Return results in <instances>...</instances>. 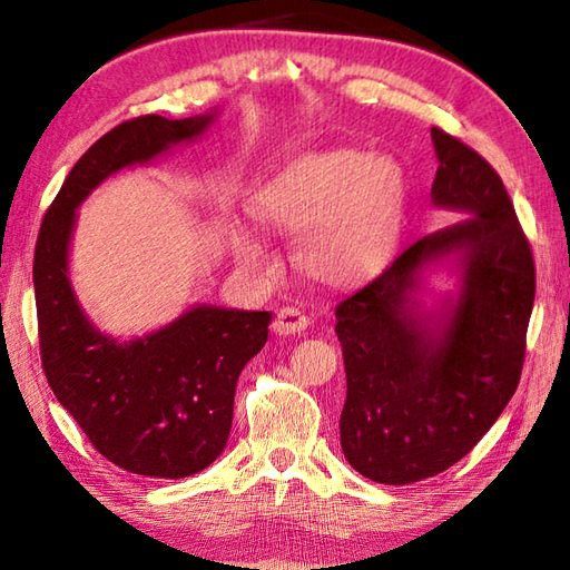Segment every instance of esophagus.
<instances>
[{"mask_svg": "<svg viewBox=\"0 0 570 570\" xmlns=\"http://www.w3.org/2000/svg\"><path fill=\"white\" fill-rule=\"evenodd\" d=\"M308 316L304 311H298L294 306H286L276 313L274 318V333L278 335H298L308 328Z\"/></svg>", "mask_w": 570, "mask_h": 570, "instance_id": "esophagus-1", "label": "esophagus"}]
</instances>
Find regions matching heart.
Returning a JSON list of instances; mask_svg holds the SVG:
<instances>
[{
    "instance_id": "1",
    "label": "heart",
    "mask_w": 570,
    "mask_h": 570,
    "mask_svg": "<svg viewBox=\"0 0 570 570\" xmlns=\"http://www.w3.org/2000/svg\"><path fill=\"white\" fill-rule=\"evenodd\" d=\"M262 223L301 233L296 259L325 286H353L392 262L406 220V176L390 156L357 149L304 154L266 180L254 196ZM239 259L266 266V249L237 233Z\"/></svg>"
}]
</instances>
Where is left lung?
<instances>
[{"mask_svg":"<svg viewBox=\"0 0 570 570\" xmlns=\"http://www.w3.org/2000/svg\"><path fill=\"white\" fill-rule=\"evenodd\" d=\"M431 200L460 220L416 239L335 308L347 396L341 445L360 475L411 485L455 465L500 419L524 367L537 272L498 171L431 129ZM459 257L464 286L426 317L413 294L429 263Z\"/></svg>","mask_w":570,"mask_h":570,"instance_id":"8db88e82","label":"left lung"}]
</instances>
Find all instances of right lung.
<instances>
[{"label":"right lung","mask_w":570,"mask_h":570,"mask_svg":"<svg viewBox=\"0 0 570 570\" xmlns=\"http://www.w3.org/2000/svg\"><path fill=\"white\" fill-rule=\"evenodd\" d=\"M215 112L135 117L107 131L70 168L46 210L33 254L41 365L48 386L95 451L144 478L196 475L223 453L239 372L269 335V311L196 306L135 341L100 333L68 278L76 208L119 168L193 141Z\"/></svg>","instance_id":"obj_1"}]
</instances>
